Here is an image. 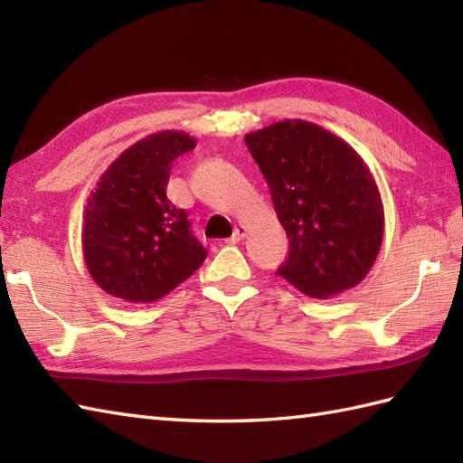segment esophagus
<instances>
[{
    "label": "esophagus",
    "mask_w": 463,
    "mask_h": 463,
    "mask_svg": "<svg viewBox=\"0 0 463 463\" xmlns=\"http://www.w3.org/2000/svg\"><path fill=\"white\" fill-rule=\"evenodd\" d=\"M244 234H247V229H244V226H237V229H234V232H232V237L229 239V242H239V241H242Z\"/></svg>",
    "instance_id": "34e87169"
}]
</instances>
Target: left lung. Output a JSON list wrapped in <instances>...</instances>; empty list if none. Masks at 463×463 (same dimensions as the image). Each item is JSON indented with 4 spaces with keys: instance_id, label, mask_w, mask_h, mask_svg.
<instances>
[{
    "instance_id": "1",
    "label": "left lung",
    "mask_w": 463,
    "mask_h": 463,
    "mask_svg": "<svg viewBox=\"0 0 463 463\" xmlns=\"http://www.w3.org/2000/svg\"><path fill=\"white\" fill-rule=\"evenodd\" d=\"M288 237L277 274L312 298L354 288L382 247L383 204L362 156L320 125L284 119L244 137Z\"/></svg>"
}]
</instances>
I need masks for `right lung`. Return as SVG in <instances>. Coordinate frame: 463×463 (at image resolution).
Returning <instances> with one entry per match:
<instances>
[{
    "label": "right lung",
    "mask_w": 463,
    "mask_h": 463,
    "mask_svg": "<svg viewBox=\"0 0 463 463\" xmlns=\"http://www.w3.org/2000/svg\"><path fill=\"white\" fill-rule=\"evenodd\" d=\"M183 131L137 141L97 181L83 214V259L91 279L115 298L153 302L179 287L206 259L186 213L166 199L176 156L194 149Z\"/></svg>",
    "instance_id": "obj_1"
}]
</instances>
